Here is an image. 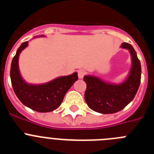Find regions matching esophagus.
I'll list each match as a JSON object with an SVG mask.
<instances>
[{
    "mask_svg": "<svg viewBox=\"0 0 154 154\" xmlns=\"http://www.w3.org/2000/svg\"><path fill=\"white\" fill-rule=\"evenodd\" d=\"M85 74V72L83 70V69H79L78 71V76H79V79H82L84 77Z\"/></svg>",
    "mask_w": 154,
    "mask_h": 154,
    "instance_id": "1",
    "label": "esophagus"
}]
</instances>
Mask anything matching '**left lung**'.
<instances>
[{"mask_svg": "<svg viewBox=\"0 0 154 154\" xmlns=\"http://www.w3.org/2000/svg\"><path fill=\"white\" fill-rule=\"evenodd\" d=\"M121 48L129 50L132 59L130 73L123 82L109 83L96 76H84L83 80L87 85L85 102L95 112L103 114L119 112L133 100L138 90L141 79L140 62L131 45L124 42Z\"/></svg>", "mask_w": 154, "mask_h": 154, "instance_id": "1", "label": "left lung"}]
</instances>
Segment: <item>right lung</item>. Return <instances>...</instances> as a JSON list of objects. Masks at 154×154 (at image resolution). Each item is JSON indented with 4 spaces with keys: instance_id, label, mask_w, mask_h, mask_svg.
Here are the masks:
<instances>
[{
    "instance_id": "obj_1",
    "label": "right lung",
    "mask_w": 154,
    "mask_h": 154,
    "mask_svg": "<svg viewBox=\"0 0 154 154\" xmlns=\"http://www.w3.org/2000/svg\"><path fill=\"white\" fill-rule=\"evenodd\" d=\"M28 45V42H23L12 59L10 75L14 92L25 106L39 112H51L60 106L65 93L78 80V73L60 76L47 83H28L21 77L18 67L20 53Z\"/></svg>"
}]
</instances>
